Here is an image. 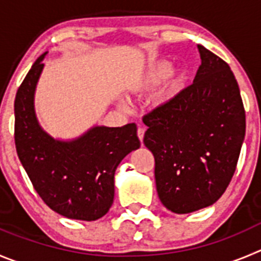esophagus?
Segmentation results:
<instances>
[{"instance_id": "obj_1", "label": "esophagus", "mask_w": 261, "mask_h": 261, "mask_svg": "<svg viewBox=\"0 0 261 261\" xmlns=\"http://www.w3.org/2000/svg\"><path fill=\"white\" fill-rule=\"evenodd\" d=\"M144 134H145V128L143 127V126H139V127H138V138L140 139V142H143Z\"/></svg>"}]
</instances>
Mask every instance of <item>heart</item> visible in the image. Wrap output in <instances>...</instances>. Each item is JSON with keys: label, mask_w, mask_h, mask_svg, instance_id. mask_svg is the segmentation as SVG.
I'll return each mask as SVG.
<instances>
[{"label": "heart", "mask_w": 261, "mask_h": 261, "mask_svg": "<svg viewBox=\"0 0 261 261\" xmlns=\"http://www.w3.org/2000/svg\"><path fill=\"white\" fill-rule=\"evenodd\" d=\"M165 79L167 81L158 94V99L160 103H167L174 99L184 86V74L179 70H172V64L169 60H158L148 65L139 80V86L140 89L149 90L162 84Z\"/></svg>", "instance_id": "heart-1"}]
</instances>
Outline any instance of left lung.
<instances>
[{
  "label": "left lung",
  "instance_id": "1",
  "mask_svg": "<svg viewBox=\"0 0 261 261\" xmlns=\"http://www.w3.org/2000/svg\"><path fill=\"white\" fill-rule=\"evenodd\" d=\"M198 51L193 84L143 117L158 197L175 214L201 210L223 196L245 139V108L234 74L210 50L198 45Z\"/></svg>",
  "mask_w": 261,
  "mask_h": 261
}]
</instances>
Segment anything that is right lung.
I'll use <instances>...</instances> for the list:
<instances>
[{
  "mask_svg": "<svg viewBox=\"0 0 261 261\" xmlns=\"http://www.w3.org/2000/svg\"><path fill=\"white\" fill-rule=\"evenodd\" d=\"M46 54L32 65L16 92V153L36 192L51 210L68 219L97 220L113 203L117 166L140 147L136 125L95 126L68 142L48 135L35 112V91Z\"/></svg>",
  "mask_w": 261,
  "mask_h": 261,
  "instance_id": "right-lung-1",
  "label": "right lung"
}]
</instances>
